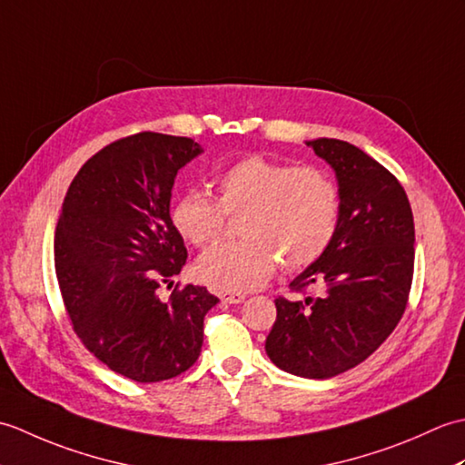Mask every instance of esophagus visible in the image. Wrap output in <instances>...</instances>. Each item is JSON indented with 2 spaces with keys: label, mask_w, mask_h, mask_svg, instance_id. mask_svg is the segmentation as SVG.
<instances>
[{
  "label": "esophagus",
  "mask_w": 465,
  "mask_h": 465,
  "mask_svg": "<svg viewBox=\"0 0 465 465\" xmlns=\"http://www.w3.org/2000/svg\"><path fill=\"white\" fill-rule=\"evenodd\" d=\"M217 298H220L222 302L225 303H242L245 300V293H240V292H217Z\"/></svg>",
  "instance_id": "34e87169"
}]
</instances>
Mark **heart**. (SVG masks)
I'll return each instance as SVG.
<instances>
[{
    "label": "heart",
    "mask_w": 465,
    "mask_h": 465,
    "mask_svg": "<svg viewBox=\"0 0 465 465\" xmlns=\"http://www.w3.org/2000/svg\"><path fill=\"white\" fill-rule=\"evenodd\" d=\"M217 200L185 190L170 207L173 230L195 248L220 238L227 215H240L243 240L215 245L195 263L200 280L225 292H250L272 278L278 262L303 270L328 252L340 223V190L318 165L250 155L213 175Z\"/></svg>",
    "instance_id": "obj_1"
}]
</instances>
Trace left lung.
<instances>
[{"mask_svg":"<svg viewBox=\"0 0 465 465\" xmlns=\"http://www.w3.org/2000/svg\"><path fill=\"white\" fill-rule=\"evenodd\" d=\"M331 165L340 190V223L318 262L290 288L320 293L275 300L265 351L280 370L328 380L368 360L396 330L413 278V215L396 175L341 140L305 142Z\"/></svg>","mask_w":465,"mask_h":465,"instance_id":"8db88e82","label":"left lung"}]
</instances>
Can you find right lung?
Instances as JSON below:
<instances>
[{
    "label": "right lung",
    "mask_w": 465,
    "mask_h": 465,
    "mask_svg": "<svg viewBox=\"0 0 465 465\" xmlns=\"http://www.w3.org/2000/svg\"><path fill=\"white\" fill-rule=\"evenodd\" d=\"M203 150L190 137L142 132L87 160L55 227V273L74 331L97 360L140 383L175 378L200 358L203 318L220 302L200 285L157 298L182 272L170 222L177 172Z\"/></svg>",
    "instance_id": "right-lung-1"
}]
</instances>
